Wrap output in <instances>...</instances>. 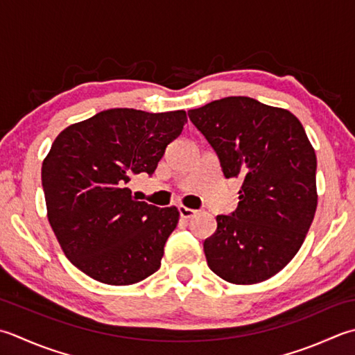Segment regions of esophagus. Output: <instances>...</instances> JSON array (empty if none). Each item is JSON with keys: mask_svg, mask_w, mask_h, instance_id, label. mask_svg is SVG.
Segmentation results:
<instances>
[{"mask_svg": "<svg viewBox=\"0 0 355 355\" xmlns=\"http://www.w3.org/2000/svg\"><path fill=\"white\" fill-rule=\"evenodd\" d=\"M178 211H180V217L182 218H192L193 215L197 214V211H193L191 207H186V206H180Z\"/></svg>", "mask_w": 355, "mask_h": 355, "instance_id": "esophagus-1", "label": "esophagus"}]
</instances>
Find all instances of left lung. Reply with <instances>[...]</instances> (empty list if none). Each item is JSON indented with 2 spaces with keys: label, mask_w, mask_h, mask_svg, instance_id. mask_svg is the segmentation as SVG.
<instances>
[{
  "label": "left lung",
  "mask_w": 355,
  "mask_h": 355,
  "mask_svg": "<svg viewBox=\"0 0 355 355\" xmlns=\"http://www.w3.org/2000/svg\"><path fill=\"white\" fill-rule=\"evenodd\" d=\"M226 178H240L239 207L217 215L205 240L212 272L234 284L261 283L302 248L317 209V157L298 118L249 96L191 109Z\"/></svg>",
  "instance_id": "1"
}]
</instances>
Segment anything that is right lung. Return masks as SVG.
Segmentation results:
<instances>
[{
  "label": "right lung",
  "mask_w": 355,
  "mask_h": 355,
  "mask_svg": "<svg viewBox=\"0 0 355 355\" xmlns=\"http://www.w3.org/2000/svg\"><path fill=\"white\" fill-rule=\"evenodd\" d=\"M186 121L184 110L109 109L55 138L41 168L47 218L69 261L90 279L128 286L162 266L180 212L137 201L128 183L155 172Z\"/></svg>",
  "instance_id": "right-lung-1"
}]
</instances>
